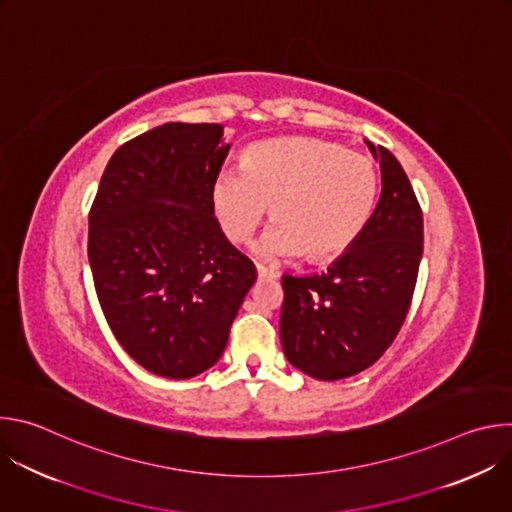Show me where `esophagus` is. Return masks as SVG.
<instances>
[{"label":"esophagus","instance_id":"34e87169","mask_svg":"<svg viewBox=\"0 0 512 512\" xmlns=\"http://www.w3.org/2000/svg\"><path fill=\"white\" fill-rule=\"evenodd\" d=\"M257 275H259V279H277V271H273L265 265H257Z\"/></svg>","mask_w":512,"mask_h":512}]
</instances>
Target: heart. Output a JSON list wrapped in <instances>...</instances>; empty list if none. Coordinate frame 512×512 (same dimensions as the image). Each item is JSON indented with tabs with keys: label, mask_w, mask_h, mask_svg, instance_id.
<instances>
[{
	"label": "heart",
	"mask_w": 512,
	"mask_h": 512,
	"mask_svg": "<svg viewBox=\"0 0 512 512\" xmlns=\"http://www.w3.org/2000/svg\"><path fill=\"white\" fill-rule=\"evenodd\" d=\"M377 198L371 158L312 137L253 143L241 170H223L210 192L216 221L235 243L253 233L271 204L275 223L253 243L267 261L338 257L369 225Z\"/></svg>",
	"instance_id": "1"
}]
</instances>
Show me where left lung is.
<instances>
[{"label":"left lung","instance_id":"8db88e82","mask_svg":"<svg viewBox=\"0 0 512 512\" xmlns=\"http://www.w3.org/2000/svg\"><path fill=\"white\" fill-rule=\"evenodd\" d=\"M381 162V198L360 237L322 273L283 275L279 318L287 360L318 381L375 364L401 330L423 255V214L397 158L364 139Z\"/></svg>","mask_w":512,"mask_h":512}]
</instances>
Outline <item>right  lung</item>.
Returning <instances> with one entry per match:
<instances>
[{"label":"right lung","instance_id":"add662e5","mask_svg":"<svg viewBox=\"0 0 512 512\" xmlns=\"http://www.w3.org/2000/svg\"><path fill=\"white\" fill-rule=\"evenodd\" d=\"M225 127L164 123L111 156L89 214L97 298L119 344L154 375L192 379L221 358L257 279L212 210Z\"/></svg>","mask_w":512,"mask_h":512}]
</instances>
